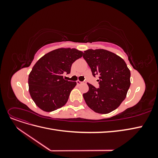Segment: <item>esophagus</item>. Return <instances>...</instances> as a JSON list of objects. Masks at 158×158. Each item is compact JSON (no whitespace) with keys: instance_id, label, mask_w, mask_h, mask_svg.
Here are the masks:
<instances>
[{"instance_id":"esophagus-1","label":"esophagus","mask_w":158,"mask_h":158,"mask_svg":"<svg viewBox=\"0 0 158 158\" xmlns=\"http://www.w3.org/2000/svg\"><path fill=\"white\" fill-rule=\"evenodd\" d=\"M84 82H80V80H77L76 81V84H77L78 85H80V84H83Z\"/></svg>"}]
</instances>
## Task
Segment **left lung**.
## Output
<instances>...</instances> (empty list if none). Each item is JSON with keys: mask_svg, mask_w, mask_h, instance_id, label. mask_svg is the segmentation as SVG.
Instances as JSON below:
<instances>
[{"mask_svg": "<svg viewBox=\"0 0 158 158\" xmlns=\"http://www.w3.org/2000/svg\"><path fill=\"white\" fill-rule=\"evenodd\" d=\"M83 57L94 76H99V88L87 83L88 92L83 94L87 106L98 113L116 109L125 99L131 85V72L122 58L105 49H88Z\"/></svg>", "mask_w": 158, "mask_h": 158, "instance_id": "obj_1", "label": "left lung"}]
</instances>
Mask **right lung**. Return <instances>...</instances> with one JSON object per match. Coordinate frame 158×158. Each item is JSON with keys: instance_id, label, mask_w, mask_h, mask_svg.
Here are the masks:
<instances>
[{"instance_id": "obj_1", "label": "right lung", "mask_w": 158, "mask_h": 158, "mask_svg": "<svg viewBox=\"0 0 158 158\" xmlns=\"http://www.w3.org/2000/svg\"><path fill=\"white\" fill-rule=\"evenodd\" d=\"M83 55L76 49L60 48L52 51L33 66L29 74V92L33 102L43 111H55L67 102L76 82L63 78L70 73L73 63Z\"/></svg>"}]
</instances>
